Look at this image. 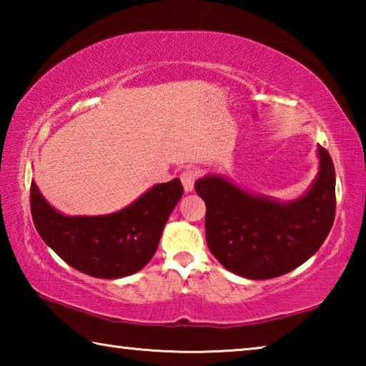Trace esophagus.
<instances>
[{
  "label": "esophagus",
  "instance_id": "obj_1",
  "mask_svg": "<svg viewBox=\"0 0 366 366\" xmlns=\"http://www.w3.org/2000/svg\"><path fill=\"white\" fill-rule=\"evenodd\" d=\"M198 176H200V171L194 169V168H189V169H184L182 171L181 182L184 185V190L185 192L194 190V185H195V181L198 179Z\"/></svg>",
  "mask_w": 366,
  "mask_h": 366
}]
</instances>
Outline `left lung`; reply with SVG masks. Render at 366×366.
<instances>
[{"mask_svg":"<svg viewBox=\"0 0 366 366\" xmlns=\"http://www.w3.org/2000/svg\"><path fill=\"white\" fill-rule=\"evenodd\" d=\"M320 171L297 200L277 202L249 194L227 179L209 174L195 182L207 205V244L214 258L247 280L286 274L318 252L336 214V172L318 145Z\"/></svg>","mask_w":366,"mask_h":366,"instance_id":"8db88e82","label":"left lung"}]
</instances>
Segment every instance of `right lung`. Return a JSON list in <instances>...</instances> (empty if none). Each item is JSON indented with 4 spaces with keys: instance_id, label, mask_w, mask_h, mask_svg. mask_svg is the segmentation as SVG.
<instances>
[{
    "instance_id": "add662e5",
    "label": "right lung",
    "mask_w": 366,
    "mask_h": 366,
    "mask_svg": "<svg viewBox=\"0 0 366 366\" xmlns=\"http://www.w3.org/2000/svg\"><path fill=\"white\" fill-rule=\"evenodd\" d=\"M184 194L179 179L153 185L119 212L103 216H66L30 185L36 232L77 271L117 280L140 271L158 249L166 221Z\"/></svg>"
}]
</instances>
